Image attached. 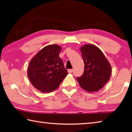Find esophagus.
Instances as JSON below:
<instances>
[{"label": "esophagus", "mask_w": 132, "mask_h": 132, "mask_svg": "<svg viewBox=\"0 0 132 132\" xmlns=\"http://www.w3.org/2000/svg\"><path fill=\"white\" fill-rule=\"evenodd\" d=\"M68 72L69 73H72L73 71V69H68Z\"/></svg>", "instance_id": "1"}]
</instances>
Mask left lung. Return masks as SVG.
Segmentation results:
<instances>
[{
    "mask_svg": "<svg viewBox=\"0 0 132 132\" xmlns=\"http://www.w3.org/2000/svg\"><path fill=\"white\" fill-rule=\"evenodd\" d=\"M80 51L85 64L84 71L77 80L80 87L88 92L99 90L110 80V64L101 50L94 45H83Z\"/></svg>",
    "mask_w": 132,
    "mask_h": 132,
    "instance_id": "1",
    "label": "left lung"
}]
</instances>
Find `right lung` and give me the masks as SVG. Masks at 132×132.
Returning <instances> with one entry per match:
<instances>
[{"instance_id":"add662e5","label":"right lung","mask_w":132,"mask_h":132,"mask_svg":"<svg viewBox=\"0 0 132 132\" xmlns=\"http://www.w3.org/2000/svg\"><path fill=\"white\" fill-rule=\"evenodd\" d=\"M61 47L51 44L42 48L31 60L28 76L33 87L43 93L51 92L59 87L68 75L59 55Z\"/></svg>"}]
</instances>
